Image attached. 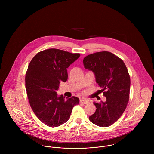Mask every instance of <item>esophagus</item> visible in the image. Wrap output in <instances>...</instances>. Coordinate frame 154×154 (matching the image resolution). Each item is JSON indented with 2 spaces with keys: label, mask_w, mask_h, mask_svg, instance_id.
Instances as JSON below:
<instances>
[{
  "label": "esophagus",
  "mask_w": 154,
  "mask_h": 154,
  "mask_svg": "<svg viewBox=\"0 0 154 154\" xmlns=\"http://www.w3.org/2000/svg\"><path fill=\"white\" fill-rule=\"evenodd\" d=\"M80 103L84 104H87L89 103V102H88L87 100H86L85 99H81L80 100Z\"/></svg>",
  "instance_id": "34e87169"
}]
</instances>
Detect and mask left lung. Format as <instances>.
Wrapping results in <instances>:
<instances>
[{
	"instance_id": "left-lung-1",
	"label": "left lung",
	"mask_w": 154,
	"mask_h": 154,
	"mask_svg": "<svg viewBox=\"0 0 154 154\" xmlns=\"http://www.w3.org/2000/svg\"><path fill=\"white\" fill-rule=\"evenodd\" d=\"M83 63L85 69L95 73L96 82L106 97V102L94 103L97 109L89 119L98 126L109 127L121 117L129 100L131 78L128 69L120 58L107 51L89 54Z\"/></svg>"
}]
</instances>
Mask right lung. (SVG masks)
<instances>
[{
  "instance_id": "add662e5",
  "label": "right lung",
  "mask_w": 154,
  "mask_h": 154,
  "mask_svg": "<svg viewBox=\"0 0 154 154\" xmlns=\"http://www.w3.org/2000/svg\"><path fill=\"white\" fill-rule=\"evenodd\" d=\"M80 56L57 48L44 50L31 60L25 75V88L29 105L44 125L60 126L69 119L73 107L79 103L76 97L65 99L56 91L67 79V68Z\"/></svg>"
}]
</instances>
